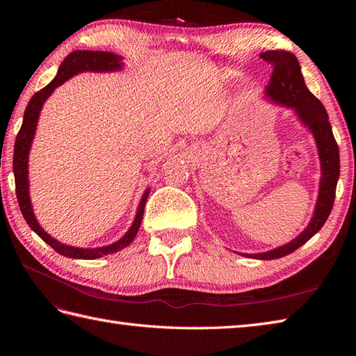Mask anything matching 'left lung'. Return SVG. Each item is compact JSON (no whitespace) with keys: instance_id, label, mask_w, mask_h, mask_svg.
Segmentation results:
<instances>
[{"instance_id":"8db88e82","label":"left lung","mask_w":356,"mask_h":356,"mask_svg":"<svg viewBox=\"0 0 356 356\" xmlns=\"http://www.w3.org/2000/svg\"><path fill=\"white\" fill-rule=\"evenodd\" d=\"M264 60L273 63L272 77L266 86L264 95L272 104L286 106L293 110L298 122L314 135L321 161V179L318 199L307 227L291 242L273 248L270 251L257 254H241L257 260H275L294 252L305 245L312 236H315L325 224L332 209L336 187L340 175V156L332 129L328 122V114L324 105L312 93L305 83L300 63L291 51L268 50L260 55Z\"/></svg>"}]
</instances>
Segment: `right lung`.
I'll list each match as a JSON object with an SVG mask.
<instances>
[{"mask_svg":"<svg viewBox=\"0 0 356 356\" xmlns=\"http://www.w3.org/2000/svg\"><path fill=\"white\" fill-rule=\"evenodd\" d=\"M123 67H124L123 58L120 55H114V53H110V51L75 50L70 53V55L60 63L56 77L53 79L46 88H42L31 98L24 114L22 126H20V131L16 136L15 154H13V172H15V182H16V196H17L20 211H22L24 218L28 222L29 227L34 230L47 245H50L53 250L63 257L79 258V260H95V258L110 255L126 248L135 239V236L139 230V225H141L145 202L149 195V188L144 191L141 200H139L135 220L131 227H129V230L122 236L120 239L113 242L111 245L98 246V248H79V246L65 245L56 241L55 238H51V236L41 227L38 220L35 218L34 209H32L31 197H29L28 160H29L32 141H34V136L37 132L40 113L42 110V105H44V102L49 99V96L55 92V89L59 88V86H62L65 81H68L71 77H74V75L81 74V72H117V71H122Z\"/></svg>","mask_w":356,"mask_h":356,"instance_id":"add662e5","label":"right lung"}]
</instances>
